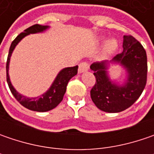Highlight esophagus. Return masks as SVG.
<instances>
[{"instance_id":"esophagus-1","label":"esophagus","mask_w":154,"mask_h":154,"mask_svg":"<svg viewBox=\"0 0 154 154\" xmlns=\"http://www.w3.org/2000/svg\"><path fill=\"white\" fill-rule=\"evenodd\" d=\"M88 68H89L88 63H86V62H81V63H80V65H79V73H84V72H86V71L88 70Z\"/></svg>"}]
</instances>
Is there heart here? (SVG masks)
<instances>
[{
  "label": "heart",
  "mask_w": 154,
  "mask_h": 154,
  "mask_svg": "<svg viewBox=\"0 0 154 154\" xmlns=\"http://www.w3.org/2000/svg\"><path fill=\"white\" fill-rule=\"evenodd\" d=\"M116 48H117V43H116V41L114 40V39H111V40L108 41V43L105 45L104 51H105L106 54H112L116 50Z\"/></svg>",
  "instance_id": "b5f03b06"
}]
</instances>
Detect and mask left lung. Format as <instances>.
Returning <instances> with one entry per match:
<instances>
[{
  "mask_svg": "<svg viewBox=\"0 0 154 154\" xmlns=\"http://www.w3.org/2000/svg\"><path fill=\"white\" fill-rule=\"evenodd\" d=\"M123 51L110 61L94 62L96 83L91 90V98L98 109L109 112H121L130 107L141 95L146 84L147 59L143 46L133 36H123ZM109 64H120L127 72V80L122 85L110 81L107 69Z\"/></svg>",
  "mask_w": 154,
  "mask_h": 154,
  "instance_id": "obj_1",
  "label": "left lung"
}]
</instances>
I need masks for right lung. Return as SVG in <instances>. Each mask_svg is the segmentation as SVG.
Returning a JSON list of instances; mask_svg holds the SVG:
<instances>
[{"label":"right lung","instance_id":"add662e5","mask_svg":"<svg viewBox=\"0 0 154 154\" xmlns=\"http://www.w3.org/2000/svg\"><path fill=\"white\" fill-rule=\"evenodd\" d=\"M50 26H41V25H34L31 27L27 28L23 32H21L17 38L12 42L10 49H9V53L8 56V60H7V81L8 84L9 89L12 92V94L14 96V98L17 99V101L26 107L27 109L34 110V111H38V112H45V111H49L51 109L56 108L59 103L62 102L63 99V96L67 90V85L68 81L72 77L77 74L78 72V66L75 67H71V68H65L62 69L59 74H57L54 82L52 83L51 86L49 88V90L41 96L37 97V98H27L26 96L21 95L20 93L17 92L13 86L10 78H9L8 69H9V62H10V57L12 56V53L21 41V39L24 38L26 36L29 34H33V33H38L45 32Z\"/></svg>","mask_w":154,"mask_h":154}]
</instances>
